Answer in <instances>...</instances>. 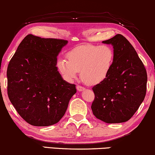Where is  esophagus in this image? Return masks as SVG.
Returning <instances> with one entry per match:
<instances>
[{"label":"esophagus","mask_w":155,"mask_h":155,"mask_svg":"<svg viewBox=\"0 0 155 155\" xmlns=\"http://www.w3.org/2000/svg\"><path fill=\"white\" fill-rule=\"evenodd\" d=\"M77 89L78 91H83L85 90V88H84V87H82L81 86H77Z\"/></svg>","instance_id":"1"}]
</instances>
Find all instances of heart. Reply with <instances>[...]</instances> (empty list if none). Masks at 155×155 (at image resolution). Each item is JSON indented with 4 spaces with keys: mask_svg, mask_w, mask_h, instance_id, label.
Returning <instances> with one entry per match:
<instances>
[{
    "mask_svg": "<svg viewBox=\"0 0 155 155\" xmlns=\"http://www.w3.org/2000/svg\"><path fill=\"white\" fill-rule=\"evenodd\" d=\"M67 60L59 59L57 67L62 77L72 81L80 71L85 84L95 86L103 82L110 74L114 60V51L110 45L84 44L67 54Z\"/></svg>",
    "mask_w": 155,
    "mask_h": 155,
    "instance_id": "obj_1",
    "label": "heart"
}]
</instances>
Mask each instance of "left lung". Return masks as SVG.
Returning a JSON list of instances; mask_svg holds the SVG:
<instances>
[{"instance_id":"obj_1","label":"left lung","mask_w":155,"mask_h":155,"mask_svg":"<svg viewBox=\"0 0 155 155\" xmlns=\"http://www.w3.org/2000/svg\"><path fill=\"white\" fill-rule=\"evenodd\" d=\"M102 43L112 45L114 60L106 79L93 87L91 109L105 123H122L134 116L145 99L147 72L134 48L121 34Z\"/></svg>"}]
</instances>
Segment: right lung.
Segmentation results:
<instances>
[{"label":"right lung","mask_w":155,"mask_h":155,"mask_svg":"<svg viewBox=\"0 0 155 155\" xmlns=\"http://www.w3.org/2000/svg\"><path fill=\"white\" fill-rule=\"evenodd\" d=\"M68 41L29 34L8 64V95L21 118L35 126L57 124L64 116L74 84L63 79L57 57Z\"/></svg>","instance_id":"obj_1"}]
</instances>
